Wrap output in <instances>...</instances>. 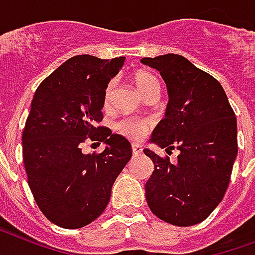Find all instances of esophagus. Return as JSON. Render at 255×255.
I'll return each mask as SVG.
<instances>
[{"label": "esophagus", "mask_w": 255, "mask_h": 255, "mask_svg": "<svg viewBox=\"0 0 255 255\" xmlns=\"http://www.w3.org/2000/svg\"><path fill=\"white\" fill-rule=\"evenodd\" d=\"M131 151H133L134 155H139L142 153V147L139 145H137V143H133L131 145Z\"/></svg>", "instance_id": "esophagus-1"}]
</instances>
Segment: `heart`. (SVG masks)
I'll return each mask as SVG.
<instances>
[{"label": "heart", "instance_id": "b5f03b06", "mask_svg": "<svg viewBox=\"0 0 255 255\" xmlns=\"http://www.w3.org/2000/svg\"><path fill=\"white\" fill-rule=\"evenodd\" d=\"M134 84L137 89L141 92L142 96H146L147 93L154 88H159V82L154 74L149 72L139 70L134 74ZM114 86L116 82L113 80L109 81L104 93V102L108 105L113 96ZM151 122L147 118H137V117H124L116 124V129L121 135L129 138L131 141H138L145 137V134L149 131Z\"/></svg>", "mask_w": 255, "mask_h": 255}]
</instances>
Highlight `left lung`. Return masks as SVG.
<instances>
[{
    "label": "left lung",
    "instance_id": "1",
    "mask_svg": "<svg viewBox=\"0 0 255 255\" xmlns=\"http://www.w3.org/2000/svg\"><path fill=\"white\" fill-rule=\"evenodd\" d=\"M166 82V114L151 139L179 150L178 161L145 149L154 163L145 185L146 201L159 220L191 226L206 220L222 201L238 153L237 118L221 84L179 54L145 57Z\"/></svg>",
    "mask_w": 255,
    "mask_h": 255
}]
</instances>
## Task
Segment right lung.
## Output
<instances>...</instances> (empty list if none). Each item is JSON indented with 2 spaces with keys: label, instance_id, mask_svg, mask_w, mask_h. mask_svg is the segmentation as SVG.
<instances>
[{
  "label": "right lung",
  "instance_id": "add662e5",
  "mask_svg": "<svg viewBox=\"0 0 255 255\" xmlns=\"http://www.w3.org/2000/svg\"><path fill=\"white\" fill-rule=\"evenodd\" d=\"M124 61L74 56L34 93L22 133L23 165L39 210L60 228L78 229L98 218L131 158L130 142L100 125L106 85ZM86 140L105 141L106 150L84 155Z\"/></svg>",
  "mask_w": 255,
  "mask_h": 255
}]
</instances>
